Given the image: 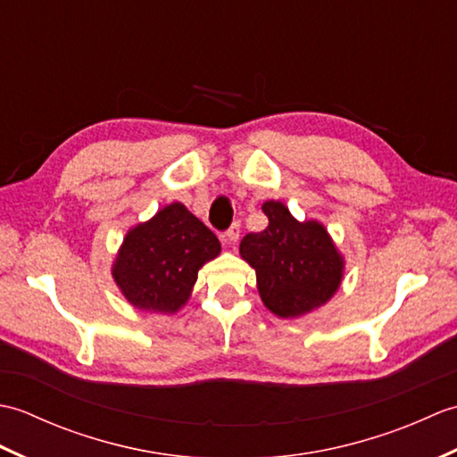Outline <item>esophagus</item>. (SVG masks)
Instances as JSON below:
<instances>
[{
    "mask_svg": "<svg viewBox=\"0 0 457 457\" xmlns=\"http://www.w3.org/2000/svg\"><path fill=\"white\" fill-rule=\"evenodd\" d=\"M237 239H239V223L236 221V223H231L229 229L223 234V241H226V244H236Z\"/></svg>",
    "mask_w": 457,
    "mask_h": 457,
    "instance_id": "esophagus-1",
    "label": "esophagus"
}]
</instances>
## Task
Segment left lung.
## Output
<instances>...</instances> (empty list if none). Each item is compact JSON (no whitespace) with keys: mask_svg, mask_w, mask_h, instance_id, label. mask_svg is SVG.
I'll return each mask as SVG.
<instances>
[{"mask_svg":"<svg viewBox=\"0 0 457 457\" xmlns=\"http://www.w3.org/2000/svg\"><path fill=\"white\" fill-rule=\"evenodd\" d=\"M269 226L241 239L239 253L255 269L270 312L295 318L322 306L342 283L344 259L318 221L300 223L280 202H265Z\"/></svg>","mask_w":457,"mask_h":457,"instance_id":"8db88e82","label":"left lung"}]
</instances>
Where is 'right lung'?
Wrapping results in <instances>:
<instances>
[{
  "label": "right lung",
  "mask_w": 457,
  "mask_h": 457,
  "mask_svg": "<svg viewBox=\"0 0 457 457\" xmlns=\"http://www.w3.org/2000/svg\"><path fill=\"white\" fill-rule=\"evenodd\" d=\"M220 251L213 231L174 202L129 231L113 278L133 306L172 314L188 300L200 267Z\"/></svg>",
  "instance_id": "right-lung-1"
}]
</instances>
